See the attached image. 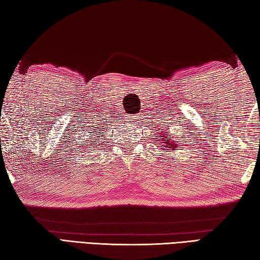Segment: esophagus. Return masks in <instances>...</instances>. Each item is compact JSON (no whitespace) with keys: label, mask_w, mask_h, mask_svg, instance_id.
Segmentation results:
<instances>
[{"label":"esophagus","mask_w":260,"mask_h":260,"mask_svg":"<svg viewBox=\"0 0 260 260\" xmlns=\"http://www.w3.org/2000/svg\"><path fill=\"white\" fill-rule=\"evenodd\" d=\"M133 118H134V117H133Z\"/></svg>","instance_id":"1"}]
</instances>
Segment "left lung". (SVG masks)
<instances>
[{"label":"left lung","mask_w":260,"mask_h":260,"mask_svg":"<svg viewBox=\"0 0 260 260\" xmlns=\"http://www.w3.org/2000/svg\"><path fill=\"white\" fill-rule=\"evenodd\" d=\"M159 132H160V136H159V138H158V136H157V138L158 139H161L160 141H164V142H162V143H165V144H162L161 147L165 148V150H166V148L172 149V150H174L175 148H178V143L174 142V141L170 138V135L167 134L166 132L164 133V132L160 131V129H159Z\"/></svg>","instance_id":"1"}]
</instances>
